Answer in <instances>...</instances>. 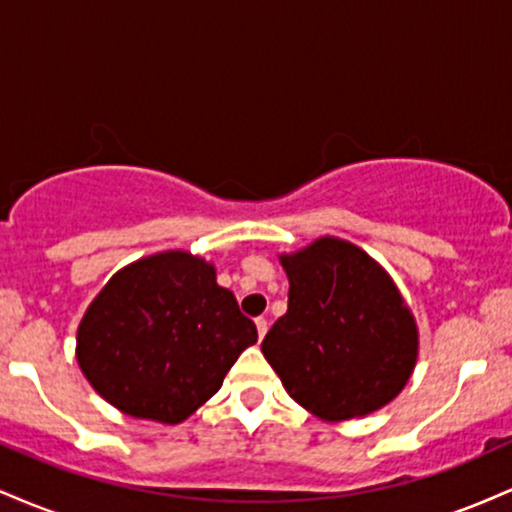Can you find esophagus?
Wrapping results in <instances>:
<instances>
[{
  "instance_id": "1",
  "label": "esophagus",
  "mask_w": 512,
  "mask_h": 512,
  "mask_svg": "<svg viewBox=\"0 0 512 512\" xmlns=\"http://www.w3.org/2000/svg\"><path fill=\"white\" fill-rule=\"evenodd\" d=\"M255 325H257V334H260V339H264V334H267V320H264V317H257Z\"/></svg>"
}]
</instances>
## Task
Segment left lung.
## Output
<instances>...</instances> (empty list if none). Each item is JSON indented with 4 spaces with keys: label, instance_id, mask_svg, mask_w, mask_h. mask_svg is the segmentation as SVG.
<instances>
[{
    "label": "left lung",
    "instance_id": "1",
    "mask_svg": "<svg viewBox=\"0 0 512 512\" xmlns=\"http://www.w3.org/2000/svg\"><path fill=\"white\" fill-rule=\"evenodd\" d=\"M279 260L289 276V310L267 332L262 354L286 392L325 421L392 402L416 366L419 330L390 274L332 236Z\"/></svg>",
    "mask_w": 512,
    "mask_h": 512
}]
</instances>
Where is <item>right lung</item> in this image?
Masks as SVG:
<instances>
[{
	"label": "right lung",
	"mask_w": 512,
	"mask_h": 512,
	"mask_svg": "<svg viewBox=\"0 0 512 512\" xmlns=\"http://www.w3.org/2000/svg\"><path fill=\"white\" fill-rule=\"evenodd\" d=\"M255 342V322L216 284L214 264L168 250L127 264L93 298L76 332V361L122 414L180 424Z\"/></svg>",
	"instance_id": "1"
}]
</instances>
